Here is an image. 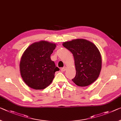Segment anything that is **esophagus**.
Instances as JSON below:
<instances>
[{
	"label": "esophagus",
	"mask_w": 121,
	"mask_h": 121,
	"mask_svg": "<svg viewBox=\"0 0 121 121\" xmlns=\"http://www.w3.org/2000/svg\"><path fill=\"white\" fill-rule=\"evenodd\" d=\"M66 67H65V66H64V67H63V68H61V69H60V70L62 71H65L66 70Z\"/></svg>",
	"instance_id": "34e87169"
}]
</instances>
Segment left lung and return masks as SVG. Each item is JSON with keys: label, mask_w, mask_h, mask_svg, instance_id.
<instances>
[{"label": "left lung", "mask_w": 121, "mask_h": 121, "mask_svg": "<svg viewBox=\"0 0 121 121\" xmlns=\"http://www.w3.org/2000/svg\"><path fill=\"white\" fill-rule=\"evenodd\" d=\"M63 45L71 52L75 59V77L72 79L79 86H86L97 79L102 67V57L94 43L84 39L66 42Z\"/></svg>", "instance_id": "left-lung-1"}]
</instances>
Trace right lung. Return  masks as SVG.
<instances>
[{"label":"right lung","instance_id":"1","mask_svg":"<svg viewBox=\"0 0 121 121\" xmlns=\"http://www.w3.org/2000/svg\"><path fill=\"white\" fill-rule=\"evenodd\" d=\"M56 45L42 41L34 43L27 48L20 62L21 76L27 86L36 90H42L49 86L55 77L56 66L50 56Z\"/></svg>","mask_w":121,"mask_h":121}]
</instances>
